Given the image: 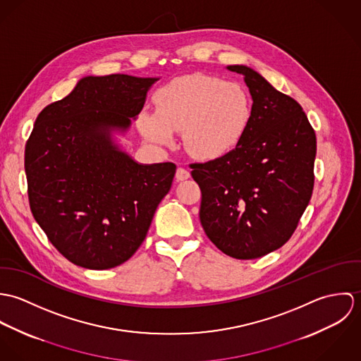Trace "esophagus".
I'll use <instances>...</instances> for the list:
<instances>
[{
    "mask_svg": "<svg viewBox=\"0 0 361 361\" xmlns=\"http://www.w3.org/2000/svg\"><path fill=\"white\" fill-rule=\"evenodd\" d=\"M189 176H190V172H189L188 169H185V168H182V166H179V168L176 169L175 178H176L178 180H185V179H188Z\"/></svg>",
    "mask_w": 361,
    "mask_h": 361,
    "instance_id": "obj_1",
    "label": "esophagus"
}]
</instances>
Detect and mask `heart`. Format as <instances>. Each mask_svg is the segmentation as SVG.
<instances>
[{
	"label": "heart",
	"instance_id": "heart-1",
	"mask_svg": "<svg viewBox=\"0 0 361 361\" xmlns=\"http://www.w3.org/2000/svg\"><path fill=\"white\" fill-rule=\"evenodd\" d=\"M250 116V102L240 86L196 75L164 86L155 96V112L142 111L137 126L159 146L172 145L173 132L182 130L189 154L216 158L239 142Z\"/></svg>",
	"mask_w": 361,
	"mask_h": 361
}]
</instances>
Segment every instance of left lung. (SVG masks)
Segmentation results:
<instances>
[{"label":"left lung","instance_id":"left-lung-1","mask_svg":"<svg viewBox=\"0 0 361 361\" xmlns=\"http://www.w3.org/2000/svg\"><path fill=\"white\" fill-rule=\"evenodd\" d=\"M228 69L245 76L250 121L232 152L190 168L208 239L226 256L252 259L282 247L296 231L312 195L317 139L295 99L252 68Z\"/></svg>","mask_w":361,"mask_h":361}]
</instances>
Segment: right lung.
Wrapping results in <instances>:
<instances>
[{"mask_svg":"<svg viewBox=\"0 0 361 361\" xmlns=\"http://www.w3.org/2000/svg\"><path fill=\"white\" fill-rule=\"evenodd\" d=\"M157 79L83 78L37 116L25 147L32 214L52 246L89 269L121 265L140 247L176 165H142L111 130H126Z\"/></svg>","mask_w":361,"mask_h":361,"instance_id":"right-lung-1","label":"right lung"}]
</instances>
